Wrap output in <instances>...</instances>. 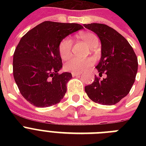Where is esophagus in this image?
Listing matches in <instances>:
<instances>
[{"label": "esophagus", "mask_w": 146, "mask_h": 146, "mask_svg": "<svg viewBox=\"0 0 146 146\" xmlns=\"http://www.w3.org/2000/svg\"><path fill=\"white\" fill-rule=\"evenodd\" d=\"M80 75V73H72V76H76Z\"/></svg>", "instance_id": "34e87169"}]
</instances>
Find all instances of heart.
<instances>
[{"instance_id": "b5f03b06", "label": "heart", "mask_w": 146, "mask_h": 146, "mask_svg": "<svg viewBox=\"0 0 146 146\" xmlns=\"http://www.w3.org/2000/svg\"><path fill=\"white\" fill-rule=\"evenodd\" d=\"M80 38L89 45L93 48L98 46V40L96 35L92 33H83L80 34ZM73 46V41L70 37L64 38L60 42L58 45V52L63 60H66L70 57L71 54V50ZM94 63V60L91 57L88 58H79V57H71L65 63L64 68L67 71L73 73H81L86 70L87 68L92 66Z\"/></svg>"}]
</instances>
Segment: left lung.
Returning a JSON list of instances; mask_svg holds the SVG:
<instances>
[{
    "instance_id": "1",
    "label": "left lung",
    "mask_w": 146,
    "mask_h": 146,
    "mask_svg": "<svg viewBox=\"0 0 146 146\" xmlns=\"http://www.w3.org/2000/svg\"><path fill=\"white\" fill-rule=\"evenodd\" d=\"M83 26L99 38L102 57L96 68L100 75H107L102 80L96 76L93 83L85 87V91L94 102L103 105L117 104L128 95L135 82L137 57L127 40L113 28L102 23Z\"/></svg>"
}]
</instances>
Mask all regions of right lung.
<instances>
[{"instance_id":"add662e5","label":"right lung","mask_w":146,"mask_h":146,"mask_svg":"<svg viewBox=\"0 0 146 146\" xmlns=\"http://www.w3.org/2000/svg\"><path fill=\"white\" fill-rule=\"evenodd\" d=\"M83 29L77 23L45 21L22 37L13 54V77L24 98L38 108L57 104L65 96L68 72L59 73L58 45L70 34Z\"/></svg>"}]
</instances>
